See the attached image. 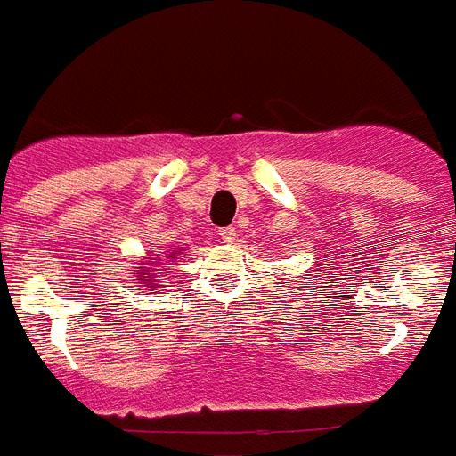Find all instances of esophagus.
<instances>
[{
    "label": "esophagus",
    "mask_w": 456,
    "mask_h": 456,
    "mask_svg": "<svg viewBox=\"0 0 456 456\" xmlns=\"http://www.w3.org/2000/svg\"><path fill=\"white\" fill-rule=\"evenodd\" d=\"M236 236H238L236 227L220 229V238H223V243H233V240H236Z\"/></svg>",
    "instance_id": "1"
}]
</instances>
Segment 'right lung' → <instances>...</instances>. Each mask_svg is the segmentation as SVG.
<instances>
[{"mask_svg": "<svg viewBox=\"0 0 456 456\" xmlns=\"http://www.w3.org/2000/svg\"><path fill=\"white\" fill-rule=\"evenodd\" d=\"M175 256H177V252L172 249V252L167 254L166 258H175ZM154 261H157V258H154ZM157 264H161V261H157ZM167 265H170V264H167ZM151 277H154V270H151V268L138 270V279H141L142 284H145L147 289H157V279H151Z\"/></svg>", "mask_w": 456, "mask_h": 456, "instance_id": "right-lung-1", "label": "right lung"}]
</instances>
